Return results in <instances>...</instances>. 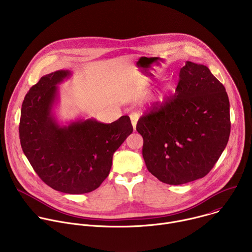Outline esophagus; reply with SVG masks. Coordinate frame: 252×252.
<instances>
[{
  "mask_svg": "<svg viewBox=\"0 0 252 252\" xmlns=\"http://www.w3.org/2000/svg\"><path fill=\"white\" fill-rule=\"evenodd\" d=\"M129 118H130V122H131V125H132V127H133V130H135V127H136V123L138 121V115L135 114V113H132L129 115Z\"/></svg>",
  "mask_w": 252,
  "mask_h": 252,
  "instance_id": "1",
  "label": "esophagus"
}]
</instances>
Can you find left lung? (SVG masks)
<instances>
[{
  "mask_svg": "<svg viewBox=\"0 0 252 252\" xmlns=\"http://www.w3.org/2000/svg\"><path fill=\"white\" fill-rule=\"evenodd\" d=\"M136 130L142 157L160 182L178 186L205 176L224 151L230 133L229 99L206 65L187 62L175 94L142 116Z\"/></svg>",
  "mask_w": 252,
  "mask_h": 252,
  "instance_id": "1",
  "label": "left lung"
}]
</instances>
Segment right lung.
Listing matches in <instances>:
<instances>
[{
  "label": "right lung",
  "instance_id": "add662e5",
  "mask_svg": "<svg viewBox=\"0 0 252 252\" xmlns=\"http://www.w3.org/2000/svg\"><path fill=\"white\" fill-rule=\"evenodd\" d=\"M69 70L46 75L26 94L19 126L25 156L42 181L55 190L81 194L96 189L110 173L113 156L132 132L129 117L112 124L94 119L61 126L53 114L58 85Z\"/></svg>",
  "mask_w": 252,
  "mask_h": 252
}]
</instances>
